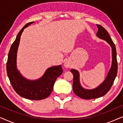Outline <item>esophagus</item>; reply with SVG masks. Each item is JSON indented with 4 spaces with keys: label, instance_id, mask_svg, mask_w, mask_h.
Instances as JSON below:
<instances>
[{
    "label": "esophagus",
    "instance_id": "obj_1",
    "mask_svg": "<svg viewBox=\"0 0 123 123\" xmlns=\"http://www.w3.org/2000/svg\"><path fill=\"white\" fill-rule=\"evenodd\" d=\"M64 66L65 68H70L71 67V64H70V62H69L68 60H66L64 62Z\"/></svg>",
    "mask_w": 123,
    "mask_h": 123
}]
</instances>
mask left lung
I'll return each mask as SVG.
<instances>
[{
  "label": "left lung",
  "instance_id": "obj_1",
  "mask_svg": "<svg viewBox=\"0 0 123 123\" xmlns=\"http://www.w3.org/2000/svg\"><path fill=\"white\" fill-rule=\"evenodd\" d=\"M98 27L96 36L100 39L105 40L110 45L112 50V64L105 80L98 87L93 89H86L80 85V73L78 70H70L73 74V89L74 93L78 97L83 99H93L99 98L106 95L110 90L114 80L117 77V51L113 41L106 30L99 25H97Z\"/></svg>",
  "mask_w": 123,
  "mask_h": 123
}]
</instances>
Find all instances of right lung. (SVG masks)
Instances as JSON below:
<instances>
[{
	"instance_id": "right-lung-1",
	"label": "right lung",
	"mask_w": 123,
	"mask_h": 123,
	"mask_svg": "<svg viewBox=\"0 0 123 123\" xmlns=\"http://www.w3.org/2000/svg\"><path fill=\"white\" fill-rule=\"evenodd\" d=\"M34 22L28 23L18 33L8 53L6 72L12 86L18 95L23 98L32 100L45 99L51 94L56 78L63 73L62 65L48 68L41 78L30 80L25 78L17 67V55L20 39L23 30Z\"/></svg>"
}]
</instances>
